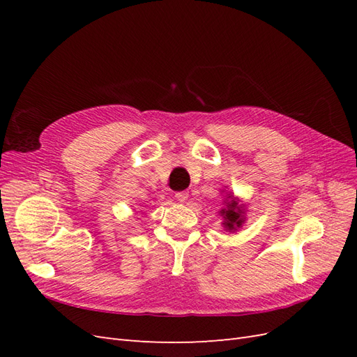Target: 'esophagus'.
<instances>
[{
  "label": "esophagus",
  "mask_w": 357,
  "mask_h": 357,
  "mask_svg": "<svg viewBox=\"0 0 357 357\" xmlns=\"http://www.w3.org/2000/svg\"><path fill=\"white\" fill-rule=\"evenodd\" d=\"M176 198H177L180 202H185V201H188V198H189V192H186V190L177 192V193H176Z\"/></svg>",
  "instance_id": "34e87169"
}]
</instances>
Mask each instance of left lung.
<instances>
[{"mask_svg": "<svg viewBox=\"0 0 357 357\" xmlns=\"http://www.w3.org/2000/svg\"><path fill=\"white\" fill-rule=\"evenodd\" d=\"M229 198H232V197L229 195ZM241 213H243L241 205H238V202L234 201V198H232V201L226 205V208H222V211H220V214L225 219V223H223L225 228L229 231H232L235 228H240L241 223L244 222L241 218Z\"/></svg>", "mask_w": 357, "mask_h": 357, "instance_id": "1", "label": "left lung"}]
</instances>
